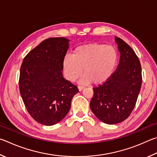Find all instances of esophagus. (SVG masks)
<instances>
[{"label":"esophagus","instance_id":"esophagus-1","mask_svg":"<svg viewBox=\"0 0 157 157\" xmlns=\"http://www.w3.org/2000/svg\"><path fill=\"white\" fill-rule=\"evenodd\" d=\"M84 87H83V86H78V88L79 91H81V90H83V89L84 88Z\"/></svg>","mask_w":157,"mask_h":157}]
</instances>
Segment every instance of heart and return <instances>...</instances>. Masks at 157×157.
Segmentation results:
<instances>
[{
  "label": "heart",
  "mask_w": 157,
  "mask_h": 157,
  "mask_svg": "<svg viewBox=\"0 0 157 157\" xmlns=\"http://www.w3.org/2000/svg\"><path fill=\"white\" fill-rule=\"evenodd\" d=\"M118 55L113 46L90 43L77 47L71 56L63 60V71L67 80L74 82L83 74L81 83L92 81L101 84L111 76L117 65Z\"/></svg>",
  "instance_id": "1"
}]
</instances>
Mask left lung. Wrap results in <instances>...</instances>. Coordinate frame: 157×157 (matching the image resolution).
Listing matches in <instances>:
<instances>
[{"label": "left lung", "mask_w": 157, "mask_h": 157, "mask_svg": "<svg viewBox=\"0 0 157 157\" xmlns=\"http://www.w3.org/2000/svg\"><path fill=\"white\" fill-rule=\"evenodd\" d=\"M120 52L117 70L105 83L93 88L90 108L101 121L117 124L130 116L136 105L142 83L141 66L135 52L115 37Z\"/></svg>", "instance_id": "8db88e82"}]
</instances>
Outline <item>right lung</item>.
Wrapping results in <instances>:
<instances>
[{
  "label": "right lung",
  "mask_w": 157,
  "mask_h": 157,
  "mask_svg": "<svg viewBox=\"0 0 157 157\" xmlns=\"http://www.w3.org/2000/svg\"><path fill=\"white\" fill-rule=\"evenodd\" d=\"M64 37L49 38L30 51L22 63L20 93L36 121L53 125L65 117L78 87L63 76V60L69 48Z\"/></svg>",
  "instance_id": "right-lung-1"
}]
</instances>
